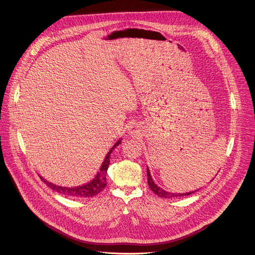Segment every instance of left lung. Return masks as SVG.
<instances>
[{"label":"left lung","instance_id":"left-lung-1","mask_svg":"<svg viewBox=\"0 0 255 255\" xmlns=\"http://www.w3.org/2000/svg\"><path fill=\"white\" fill-rule=\"evenodd\" d=\"M146 176H148V184H149V186H150V188L152 189V191H153L156 195H158V196H160V197H163V198L181 197V196H185V195H190V194L196 192V191H192V192H187V193H170V192L164 191L163 189L160 188V187H158V186L154 183V181H153V179H152V177H151V175H150V170H149L148 168H146Z\"/></svg>","mask_w":255,"mask_h":255}]
</instances>
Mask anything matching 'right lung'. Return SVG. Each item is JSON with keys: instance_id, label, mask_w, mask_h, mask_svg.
Masks as SVG:
<instances>
[{"instance_id": "add662e5", "label": "right lung", "mask_w": 255, "mask_h": 255, "mask_svg": "<svg viewBox=\"0 0 255 255\" xmlns=\"http://www.w3.org/2000/svg\"><path fill=\"white\" fill-rule=\"evenodd\" d=\"M121 142V140H119L113 148L110 150L109 154L106 155L104 161L100 167V171L98 172V175L95 177L92 182H90L89 184L83 185V186H78V187H74V188H69V187H61V186H57L55 184H51L49 182H47L45 179H43L42 177H40L42 182H44L49 188H51L52 190H55L56 192L66 195V196H70V197H93L97 195L98 193H100L104 188L105 186L107 185L106 183V173H107V168H109L110 165V156L113 152V150H115V148L117 145H119V143Z\"/></svg>"}]
</instances>
